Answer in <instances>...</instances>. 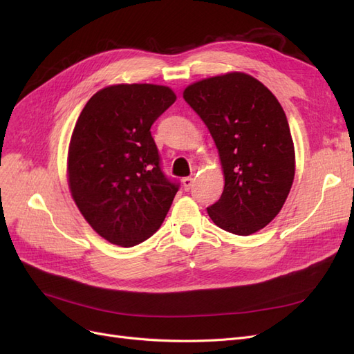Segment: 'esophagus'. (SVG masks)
<instances>
[{"label":"esophagus","instance_id":"34e87169","mask_svg":"<svg viewBox=\"0 0 354 354\" xmlns=\"http://www.w3.org/2000/svg\"><path fill=\"white\" fill-rule=\"evenodd\" d=\"M181 183H183L185 190H190L192 186H194V178H192V177H185L183 180H181Z\"/></svg>","mask_w":354,"mask_h":354}]
</instances>
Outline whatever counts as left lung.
I'll return each mask as SVG.
<instances>
[{
	"label": "left lung",
	"mask_w": 354,
	"mask_h": 354,
	"mask_svg": "<svg viewBox=\"0 0 354 354\" xmlns=\"http://www.w3.org/2000/svg\"><path fill=\"white\" fill-rule=\"evenodd\" d=\"M216 142L221 198L207 208L223 230L248 236L266 227L291 190L295 152L286 115L272 91L242 72L202 80L183 93Z\"/></svg>",
	"instance_id": "obj_1"
}]
</instances>
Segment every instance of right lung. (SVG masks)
I'll list each match as a JSON object with an SVG mask.
<instances>
[{"mask_svg":"<svg viewBox=\"0 0 354 354\" xmlns=\"http://www.w3.org/2000/svg\"><path fill=\"white\" fill-rule=\"evenodd\" d=\"M164 85L118 84L95 93L75 124L68 181L84 218L130 248L160 227L180 187L160 167L152 124L176 102Z\"/></svg>","mask_w":354,"mask_h":354,"instance_id":"right-lung-1","label":"right lung"}]
</instances>
